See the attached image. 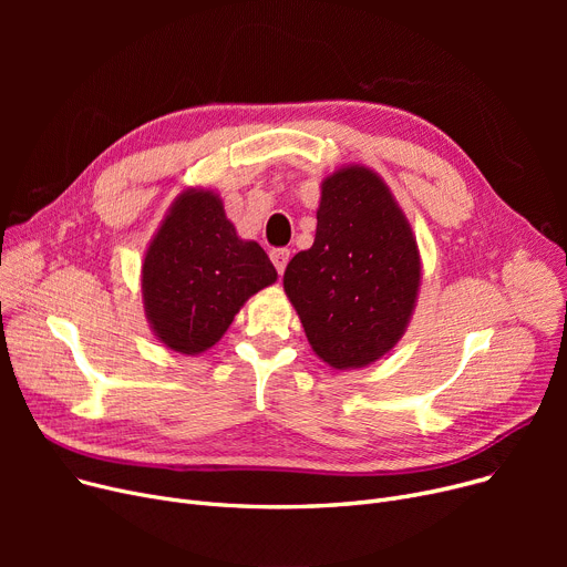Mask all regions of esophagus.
<instances>
[{"mask_svg": "<svg viewBox=\"0 0 567 567\" xmlns=\"http://www.w3.org/2000/svg\"><path fill=\"white\" fill-rule=\"evenodd\" d=\"M271 261L276 266V271L282 276L285 268H287V261H289V250L287 248H276L271 250Z\"/></svg>", "mask_w": 567, "mask_h": 567, "instance_id": "34e87169", "label": "esophagus"}]
</instances>
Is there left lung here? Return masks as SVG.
I'll list each match as a JSON object with an SVG mask.
<instances>
[{
  "instance_id": "1",
  "label": "left lung",
  "mask_w": 567,
  "mask_h": 567,
  "mask_svg": "<svg viewBox=\"0 0 567 567\" xmlns=\"http://www.w3.org/2000/svg\"><path fill=\"white\" fill-rule=\"evenodd\" d=\"M421 252L383 178L344 165L321 182L317 234L282 278L312 351L333 370L365 368L404 336L421 289Z\"/></svg>"
}]
</instances>
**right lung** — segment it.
Wrapping results in <instances>:
<instances>
[{
  "mask_svg": "<svg viewBox=\"0 0 567 567\" xmlns=\"http://www.w3.org/2000/svg\"><path fill=\"white\" fill-rule=\"evenodd\" d=\"M276 280L264 248L227 220L220 195L188 188L144 252V315L167 349L195 355L212 349L250 296Z\"/></svg>",
  "mask_w": 567,
  "mask_h": 567,
  "instance_id": "right-lung-1",
  "label": "right lung"
}]
</instances>
